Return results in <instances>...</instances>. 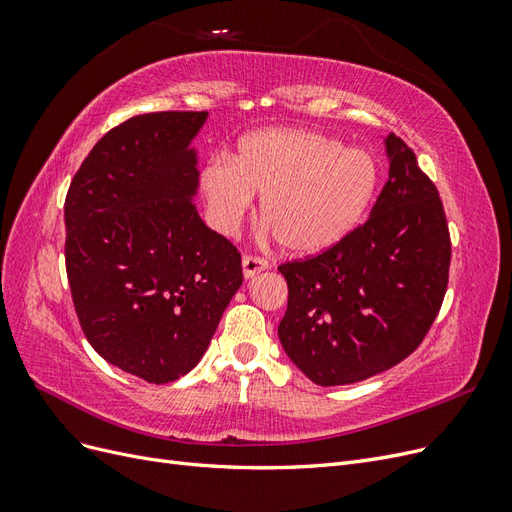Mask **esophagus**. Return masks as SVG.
Here are the masks:
<instances>
[{
  "mask_svg": "<svg viewBox=\"0 0 512 512\" xmlns=\"http://www.w3.org/2000/svg\"><path fill=\"white\" fill-rule=\"evenodd\" d=\"M241 265H243L245 280H250V277H256L258 273L269 269V262L265 258H260V256H243Z\"/></svg>",
  "mask_w": 512,
  "mask_h": 512,
  "instance_id": "34e87169",
  "label": "esophagus"
}]
</instances>
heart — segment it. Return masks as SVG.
I'll list each match as a JSON object with an SVG mask.
<instances>
[{
  "instance_id": "obj_1",
  "label": "heart",
  "mask_w": 512,
  "mask_h": 512,
  "mask_svg": "<svg viewBox=\"0 0 512 512\" xmlns=\"http://www.w3.org/2000/svg\"><path fill=\"white\" fill-rule=\"evenodd\" d=\"M378 164L365 149L307 128L243 136L235 156L218 153L200 173L215 230L230 235L262 196L260 218L290 254L329 250L363 220L376 194Z\"/></svg>"
}]
</instances>
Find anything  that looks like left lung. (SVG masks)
Wrapping results in <instances>:
<instances>
[{"instance_id": "obj_1", "label": "left lung", "mask_w": 512, "mask_h": 512, "mask_svg": "<svg viewBox=\"0 0 512 512\" xmlns=\"http://www.w3.org/2000/svg\"><path fill=\"white\" fill-rule=\"evenodd\" d=\"M384 145L389 181L367 222L322 254L280 267L288 307L277 335L320 386L361 382L404 361L446 292L451 237L436 185L399 136Z\"/></svg>"}]
</instances>
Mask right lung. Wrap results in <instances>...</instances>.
<instances>
[{"mask_svg": "<svg viewBox=\"0 0 512 512\" xmlns=\"http://www.w3.org/2000/svg\"><path fill=\"white\" fill-rule=\"evenodd\" d=\"M207 111L136 115L106 132L66 196L76 316L104 361L151 384L200 361L243 284L241 254L194 205Z\"/></svg>", "mask_w": 512, "mask_h": 512, "instance_id": "1", "label": "right lung"}]
</instances>
